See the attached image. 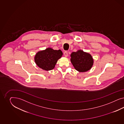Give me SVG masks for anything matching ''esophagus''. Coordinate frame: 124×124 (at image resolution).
Here are the masks:
<instances>
[{"label":"esophagus","mask_w":124,"mask_h":124,"mask_svg":"<svg viewBox=\"0 0 124 124\" xmlns=\"http://www.w3.org/2000/svg\"><path fill=\"white\" fill-rule=\"evenodd\" d=\"M64 57H67L68 56V52L67 51H65L64 52Z\"/></svg>","instance_id":"34e87169"}]
</instances>
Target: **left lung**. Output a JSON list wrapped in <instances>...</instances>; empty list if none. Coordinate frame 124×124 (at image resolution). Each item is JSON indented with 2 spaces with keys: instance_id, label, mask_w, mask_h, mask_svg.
<instances>
[{
  "instance_id": "obj_1",
  "label": "left lung",
  "mask_w": 124,
  "mask_h": 124,
  "mask_svg": "<svg viewBox=\"0 0 124 124\" xmlns=\"http://www.w3.org/2000/svg\"><path fill=\"white\" fill-rule=\"evenodd\" d=\"M70 61L75 70L79 72L90 70L94 64V59L90 54L78 50L70 54Z\"/></svg>"
}]
</instances>
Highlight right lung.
Masks as SVG:
<instances>
[{
	"mask_svg": "<svg viewBox=\"0 0 124 124\" xmlns=\"http://www.w3.org/2000/svg\"><path fill=\"white\" fill-rule=\"evenodd\" d=\"M63 53L60 49L54 50L48 48L38 51L34 58L35 63L38 66L46 71L54 69L57 61L61 58Z\"/></svg>",
	"mask_w": 124,
	"mask_h": 124,
	"instance_id": "obj_1",
	"label": "right lung"
}]
</instances>
